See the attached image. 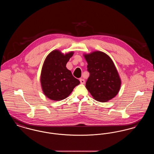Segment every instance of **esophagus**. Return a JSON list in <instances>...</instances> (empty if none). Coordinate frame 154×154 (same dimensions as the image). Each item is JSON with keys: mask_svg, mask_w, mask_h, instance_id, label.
<instances>
[{"mask_svg": "<svg viewBox=\"0 0 154 154\" xmlns=\"http://www.w3.org/2000/svg\"><path fill=\"white\" fill-rule=\"evenodd\" d=\"M80 81L81 84H83L85 83V80H84V79H80Z\"/></svg>", "mask_w": 154, "mask_h": 154, "instance_id": "esophagus-1", "label": "esophagus"}]
</instances>
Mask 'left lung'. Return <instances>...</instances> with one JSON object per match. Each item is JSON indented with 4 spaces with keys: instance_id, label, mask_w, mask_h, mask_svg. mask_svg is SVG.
<instances>
[{
    "instance_id": "1",
    "label": "left lung",
    "mask_w": 154,
    "mask_h": 154,
    "mask_svg": "<svg viewBox=\"0 0 154 154\" xmlns=\"http://www.w3.org/2000/svg\"><path fill=\"white\" fill-rule=\"evenodd\" d=\"M89 77L85 87L93 97L105 102L117 95L121 81L112 60L105 53L95 51L84 55Z\"/></svg>"
}]
</instances>
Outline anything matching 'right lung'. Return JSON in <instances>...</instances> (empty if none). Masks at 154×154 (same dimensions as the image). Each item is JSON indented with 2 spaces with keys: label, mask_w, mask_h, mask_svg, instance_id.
Here are the masks:
<instances>
[{
  "label": "right lung",
  "mask_w": 154,
  "mask_h": 154,
  "mask_svg": "<svg viewBox=\"0 0 154 154\" xmlns=\"http://www.w3.org/2000/svg\"><path fill=\"white\" fill-rule=\"evenodd\" d=\"M73 54L70 52L63 55L58 50H54L45 59L40 81L44 95L51 100L65 99L80 82L66 67Z\"/></svg>",
  "instance_id": "right-lung-1"
}]
</instances>
